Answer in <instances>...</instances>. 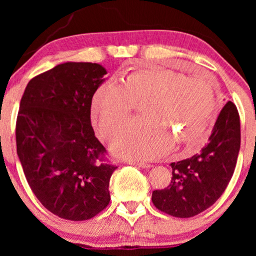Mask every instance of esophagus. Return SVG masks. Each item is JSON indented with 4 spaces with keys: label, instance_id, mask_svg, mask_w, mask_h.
<instances>
[{
    "label": "esophagus",
    "instance_id": "obj_1",
    "mask_svg": "<svg viewBox=\"0 0 256 256\" xmlns=\"http://www.w3.org/2000/svg\"><path fill=\"white\" fill-rule=\"evenodd\" d=\"M128 164H132V166H138V168H150V164L141 162V160H128Z\"/></svg>",
    "mask_w": 256,
    "mask_h": 256
}]
</instances>
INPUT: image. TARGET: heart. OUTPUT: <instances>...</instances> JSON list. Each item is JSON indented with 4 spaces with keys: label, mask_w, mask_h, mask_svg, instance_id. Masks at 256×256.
Here are the masks:
<instances>
[{
    "label": "heart",
    "mask_w": 256,
    "mask_h": 256,
    "mask_svg": "<svg viewBox=\"0 0 256 256\" xmlns=\"http://www.w3.org/2000/svg\"><path fill=\"white\" fill-rule=\"evenodd\" d=\"M144 118L132 121L115 140L121 155L152 160L177 143L185 152L202 144L216 108V84L210 76H188L168 68L132 73L104 82L94 93L92 112L104 138L116 135L136 106Z\"/></svg>",
    "instance_id": "heart-1"
}]
</instances>
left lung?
I'll list each match as a JSON object with an SVG mask.
<instances>
[{"label": "left lung", "instance_id": "obj_1", "mask_svg": "<svg viewBox=\"0 0 256 256\" xmlns=\"http://www.w3.org/2000/svg\"><path fill=\"white\" fill-rule=\"evenodd\" d=\"M240 150V116L228 101L216 118L210 142L191 158L171 163L172 178L163 190L152 191L156 208L176 218L205 211L226 190Z\"/></svg>", "mask_w": 256, "mask_h": 256}]
</instances>
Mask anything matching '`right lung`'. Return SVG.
<instances>
[{"mask_svg":"<svg viewBox=\"0 0 256 256\" xmlns=\"http://www.w3.org/2000/svg\"><path fill=\"white\" fill-rule=\"evenodd\" d=\"M106 70L64 62L28 84L16 121L17 155L29 186L59 218L82 222L110 204L107 150L94 135L90 106Z\"/></svg>","mask_w":256,"mask_h":256,"instance_id":"1","label":"right lung"}]
</instances>
